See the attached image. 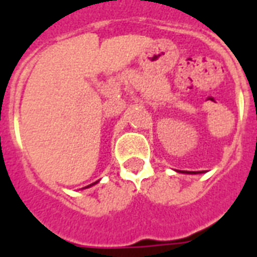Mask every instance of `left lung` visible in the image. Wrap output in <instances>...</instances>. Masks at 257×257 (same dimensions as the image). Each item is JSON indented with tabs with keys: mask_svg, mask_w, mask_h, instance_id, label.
Instances as JSON below:
<instances>
[{
	"mask_svg": "<svg viewBox=\"0 0 257 257\" xmlns=\"http://www.w3.org/2000/svg\"><path fill=\"white\" fill-rule=\"evenodd\" d=\"M182 173H190V175H197V173H201V172H191V171H182Z\"/></svg>",
	"mask_w": 257,
	"mask_h": 257,
	"instance_id": "obj_1",
	"label": "left lung"
}]
</instances>
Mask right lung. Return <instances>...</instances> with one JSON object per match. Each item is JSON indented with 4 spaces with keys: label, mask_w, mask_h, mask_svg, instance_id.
<instances>
[{
    "label": "right lung",
    "mask_w": 257,
    "mask_h": 257,
    "mask_svg": "<svg viewBox=\"0 0 257 257\" xmlns=\"http://www.w3.org/2000/svg\"><path fill=\"white\" fill-rule=\"evenodd\" d=\"M93 184H96V183H92V184H89V186H86V187H90V186H93Z\"/></svg>",
    "instance_id": "1"
}]
</instances>
